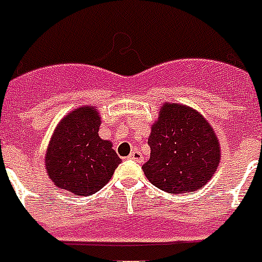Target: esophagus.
Instances as JSON below:
<instances>
[{
  "label": "esophagus",
  "mask_w": 262,
  "mask_h": 262,
  "mask_svg": "<svg viewBox=\"0 0 262 262\" xmlns=\"http://www.w3.org/2000/svg\"><path fill=\"white\" fill-rule=\"evenodd\" d=\"M129 159L132 161H136V162H143L144 161V158H143V154L140 152V151H132L130 155H129Z\"/></svg>",
  "instance_id": "34e87169"
}]
</instances>
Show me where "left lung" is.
<instances>
[{"instance_id":"1","label":"left lung","mask_w":262,"mask_h":262,"mask_svg":"<svg viewBox=\"0 0 262 262\" xmlns=\"http://www.w3.org/2000/svg\"><path fill=\"white\" fill-rule=\"evenodd\" d=\"M151 157L143 170L151 184L170 193L193 192L213 177L220 144L210 123L187 105L166 103L151 127Z\"/></svg>"}]
</instances>
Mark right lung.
I'll use <instances>...</instances> for the list:
<instances>
[{"instance_id": "add662e5", "label": "right lung", "mask_w": 262, "mask_h": 262, "mask_svg": "<svg viewBox=\"0 0 262 262\" xmlns=\"http://www.w3.org/2000/svg\"><path fill=\"white\" fill-rule=\"evenodd\" d=\"M95 107H79L61 119L45 155L52 183L81 196L101 189L121 163L113 143L101 140Z\"/></svg>"}]
</instances>
